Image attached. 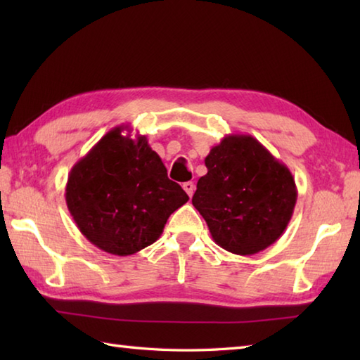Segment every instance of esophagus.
<instances>
[{
	"mask_svg": "<svg viewBox=\"0 0 360 360\" xmlns=\"http://www.w3.org/2000/svg\"><path fill=\"white\" fill-rule=\"evenodd\" d=\"M182 187H184L186 193H187L190 198L193 196V193H195V184H193L192 181H187V182H184V186H182Z\"/></svg>",
	"mask_w": 360,
	"mask_h": 360,
	"instance_id": "esophagus-1",
	"label": "esophagus"
}]
</instances>
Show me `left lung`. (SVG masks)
<instances>
[{
    "instance_id": "obj_1",
    "label": "left lung",
    "mask_w": 360,
    "mask_h": 360,
    "mask_svg": "<svg viewBox=\"0 0 360 360\" xmlns=\"http://www.w3.org/2000/svg\"><path fill=\"white\" fill-rule=\"evenodd\" d=\"M207 174L192 198L213 241L236 255H254L286 231L297 202L289 168L250 134L223 137L205 158Z\"/></svg>"
}]
</instances>
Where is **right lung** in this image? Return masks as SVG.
I'll list each match as a JSON object with an SVG mask.
<instances>
[{
  "mask_svg": "<svg viewBox=\"0 0 360 360\" xmlns=\"http://www.w3.org/2000/svg\"><path fill=\"white\" fill-rule=\"evenodd\" d=\"M65 198L85 238L119 257L155 243L168 217L188 201L147 137L133 139L128 125L112 128L75 162Z\"/></svg>",
  "mask_w": 360,
  "mask_h": 360,
  "instance_id": "obj_1",
  "label": "right lung"
}]
</instances>
